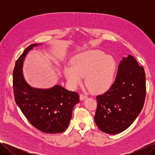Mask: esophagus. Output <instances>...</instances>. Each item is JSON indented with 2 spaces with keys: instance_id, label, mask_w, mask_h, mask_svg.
<instances>
[{
  "instance_id": "34e87169",
  "label": "esophagus",
  "mask_w": 155,
  "mask_h": 155,
  "mask_svg": "<svg viewBox=\"0 0 155 155\" xmlns=\"http://www.w3.org/2000/svg\"><path fill=\"white\" fill-rule=\"evenodd\" d=\"M87 97L86 96L83 95V94H80V95H79V99H80L81 101H83V100H84L85 99H86Z\"/></svg>"
}]
</instances>
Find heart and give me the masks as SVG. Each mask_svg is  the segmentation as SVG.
Instances as JSON below:
<instances>
[{"label": "heart", "mask_w": 155, "mask_h": 155, "mask_svg": "<svg viewBox=\"0 0 155 155\" xmlns=\"http://www.w3.org/2000/svg\"><path fill=\"white\" fill-rule=\"evenodd\" d=\"M116 71L117 63L113 57L101 50H91L75 55L71 65L64 67V74L72 88L80 85L85 77V83L91 91L101 94L112 87Z\"/></svg>", "instance_id": "1"}]
</instances>
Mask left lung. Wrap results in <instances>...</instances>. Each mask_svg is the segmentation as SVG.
<instances>
[{"mask_svg":"<svg viewBox=\"0 0 155 155\" xmlns=\"http://www.w3.org/2000/svg\"><path fill=\"white\" fill-rule=\"evenodd\" d=\"M145 91L144 69L129 54L120 61L112 87L96 96L94 121L98 128L110 134L127 129L143 109Z\"/></svg>","mask_w":155,"mask_h":155,"instance_id":"8db88e82","label":"left lung"}]
</instances>
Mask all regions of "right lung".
<instances>
[{
    "mask_svg": "<svg viewBox=\"0 0 155 155\" xmlns=\"http://www.w3.org/2000/svg\"><path fill=\"white\" fill-rule=\"evenodd\" d=\"M41 45H31L17 60L13 72L14 97L22 113L36 129L48 134L63 133L69 125L74 105L79 102L78 94L58 85L45 89L34 88L23 76L26 54Z\"/></svg>",
    "mask_w": 155,
    "mask_h": 155,
    "instance_id": "1",
    "label": "right lung"
}]
</instances>
